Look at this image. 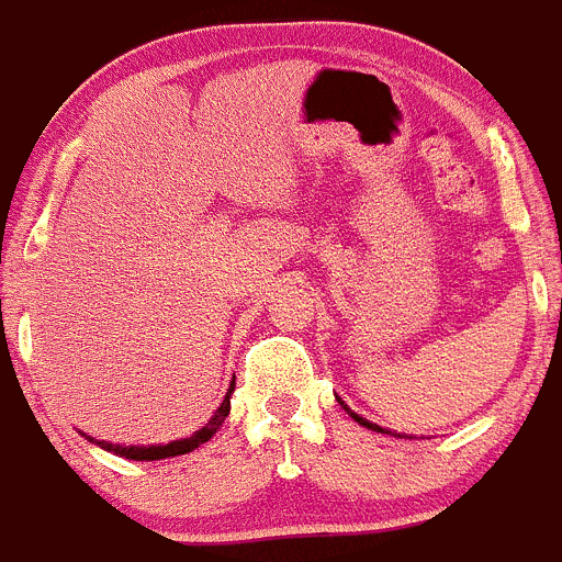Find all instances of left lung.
Instances as JSON below:
<instances>
[{
    "label": "left lung",
    "instance_id": "left-lung-1",
    "mask_svg": "<svg viewBox=\"0 0 562 562\" xmlns=\"http://www.w3.org/2000/svg\"><path fill=\"white\" fill-rule=\"evenodd\" d=\"M337 401H339V398H337ZM339 404H342V409H345V412H351V409H348V404H345V401H339ZM351 418H353V420H357V424L368 426V429H373V431H384V429H382V426H375V424H370V420H364V418H362V415H357V412H351ZM398 437H401V435H398Z\"/></svg>",
    "mask_w": 562,
    "mask_h": 562
}]
</instances>
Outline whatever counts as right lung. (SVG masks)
Instances as JSON below:
<instances>
[{
  "label": "right lung",
  "mask_w": 562,
  "mask_h": 562,
  "mask_svg": "<svg viewBox=\"0 0 562 562\" xmlns=\"http://www.w3.org/2000/svg\"><path fill=\"white\" fill-rule=\"evenodd\" d=\"M234 384L231 382L228 387V395H225L223 404L217 406V412L211 415L209 424L203 426V429L194 431L192 437H183V440H172L167 442V446H116V442H105V440H94V437H89L94 446H100V449L105 451H113L116 457H125V460H167V457H180V454H189V451H194L198 446H203V442H209L211 437L217 435V429L223 426V420L228 418L231 412V393H234Z\"/></svg>",
  "instance_id": "obj_1"
}]
</instances>
